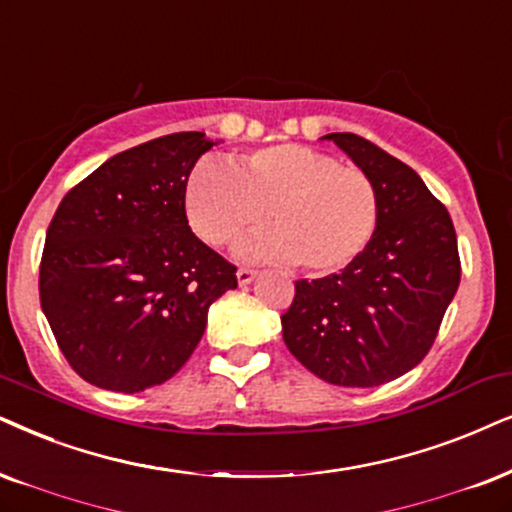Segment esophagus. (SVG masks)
I'll use <instances>...</instances> for the list:
<instances>
[{
    "label": "esophagus",
    "mask_w": 512,
    "mask_h": 512,
    "mask_svg": "<svg viewBox=\"0 0 512 512\" xmlns=\"http://www.w3.org/2000/svg\"><path fill=\"white\" fill-rule=\"evenodd\" d=\"M236 276H238V283H241V286H245V283H250L252 278L257 276V269H252V267H238V271H236Z\"/></svg>",
    "instance_id": "obj_1"
}]
</instances>
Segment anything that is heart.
Masks as SVG:
<instances>
[{
    "label": "heart",
    "mask_w": 512,
    "mask_h": 512,
    "mask_svg": "<svg viewBox=\"0 0 512 512\" xmlns=\"http://www.w3.org/2000/svg\"><path fill=\"white\" fill-rule=\"evenodd\" d=\"M186 215L205 243L224 248L269 219L243 255L295 262L314 276L345 269L378 229L380 200L364 170L309 146L257 148L234 167L200 163L186 184Z\"/></svg>",
    "instance_id": "heart-1"
}]
</instances>
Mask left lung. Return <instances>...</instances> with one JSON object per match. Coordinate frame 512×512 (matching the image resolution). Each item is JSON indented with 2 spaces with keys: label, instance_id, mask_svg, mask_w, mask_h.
Wrapping results in <instances>:
<instances>
[{
  "label": "left lung",
  "instance_id": "obj_1",
  "mask_svg": "<svg viewBox=\"0 0 512 512\" xmlns=\"http://www.w3.org/2000/svg\"><path fill=\"white\" fill-rule=\"evenodd\" d=\"M373 179V241L338 274L295 283L281 316L290 354L333 385L390 383L430 352L461 281L449 210L423 179L357 134H328Z\"/></svg>",
  "mask_w": 512,
  "mask_h": 512
}]
</instances>
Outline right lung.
I'll use <instances>...</instances> for the list:
<instances>
[{
	"label": "right lung",
	"instance_id": "obj_1",
	"mask_svg": "<svg viewBox=\"0 0 512 512\" xmlns=\"http://www.w3.org/2000/svg\"><path fill=\"white\" fill-rule=\"evenodd\" d=\"M203 132L146 141L75 184L47 229L40 302L63 357L101 390L170 380L203 338L236 267L193 234L186 181Z\"/></svg>",
	"mask_w": 512,
	"mask_h": 512
}]
</instances>
